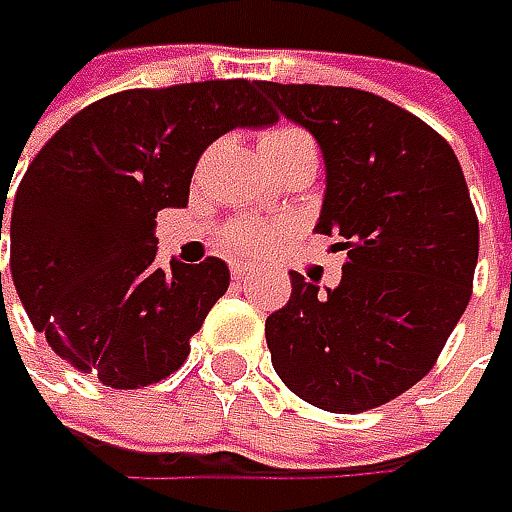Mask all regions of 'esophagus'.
<instances>
[{
    "mask_svg": "<svg viewBox=\"0 0 512 512\" xmlns=\"http://www.w3.org/2000/svg\"><path fill=\"white\" fill-rule=\"evenodd\" d=\"M230 273H233V279H250V273H256V265H250V262H233Z\"/></svg>",
    "mask_w": 512,
    "mask_h": 512,
    "instance_id": "obj_1",
    "label": "esophagus"
}]
</instances>
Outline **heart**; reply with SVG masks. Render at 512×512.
<instances>
[{"mask_svg":"<svg viewBox=\"0 0 512 512\" xmlns=\"http://www.w3.org/2000/svg\"><path fill=\"white\" fill-rule=\"evenodd\" d=\"M302 142H310L302 130L276 128V130H267L265 136H262V150L290 148V145H302ZM267 239H270V230H265V227H242V230H236V233H233V245L247 247V250H250V247L265 245Z\"/></svg>","mask_w":512,"mask_h":512,"instance_id":"heart-1","label":"heart"}]
</instances>
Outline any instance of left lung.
I'll return each instance as SVG.
<instances>
[{
  "mask_svg": "<svg viewBox=\"0 0 512 512\" xmlns=\"http://www.w3.org/2000/svg\"><path fill=\"white\" fill-rule=\"evenodd\" d=\"M259 90L325 159L316 233L339 236L342 282L290 273L265 322L279 379L307 404L362 413L410 390L459 325L479 262V222L462 165L413 113L356 88Z\"/></svg>",
  "mask_w": 512,
  "mask_h": 512,
  "instance_id": "left-lung-1",
  "label": "left lung"
}]
</instances>
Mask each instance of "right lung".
<instances>
[{"instance_id": "add662e5", "label": "right lung", "mask_w": 512, "mask_h": 512, "mask_svg": "<svg viewBox=\"0 0 512 512\" xmlns=\"http://www.w3.org/2000/svg\"><path fill=\"white\" fill-rule=\"evenodd\" d=\"M256 88L216 79L113 93L30 162L10 213V276L33 327L70 367L116 390L182 367L230 270L216 256L156 265V213L187 205L207 145L276 122ZM5 199L0 190V239Z\"/></svg>"}]
</instances>
